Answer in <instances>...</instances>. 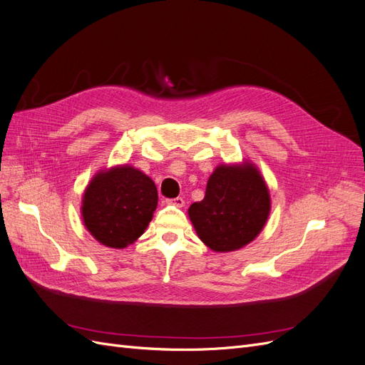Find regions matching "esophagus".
Segmentation results:
<instances>
[{"label":"esophagus","instance_id":"obj_1","mask_svg":"<svg viewBox=\"0 0 365 365\" xmlns=\"http://www.w3.org/2000/svg\"><path fill=\"white\" fill-rule=\"evenodd\" d=\"M165 202H168L169 205H175V207H180V208L184 207V204H185L182 197H180V196L178 197H172V200H168Z\"/></svg>","mask_w":365,"mask_h":365}]
</instances>
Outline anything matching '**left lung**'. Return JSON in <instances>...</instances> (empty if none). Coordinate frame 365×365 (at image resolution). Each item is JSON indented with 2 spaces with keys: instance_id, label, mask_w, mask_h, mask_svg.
Instances as JSON below:
<instances>
[{
  "instance_id": "8db88e82",
  "label": "left lung",
  "mask_w": 365,
  "mask_h": 365,
  "mask_svg": "<svg viewBox=\"0 0 365 365\" xmlns=\"http://www.w3.org/2000/svg\"><path fill=\"white\" fill-rule=\"evenodd\" d=\"M269 210L268 187L252 164H220L208 178L204 200L190 205L189 216L208 248L227 252L256 239Z\"/></svg>"
}]
</instances>
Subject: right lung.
<instances>
[{"label":"right lung","instance_id":"add662e5","mask_svg":"<svg viewBox=\"0 0 365 365\" xmlns=\"http://www.w3.org/2000/svg\"><path fill=\"white\" fill-rule=\"evenodd\" d=\"M158 204L155 182L130 165L98 172L82 200L86 230L109 248H125L145 233Z\"/></svg>","mask_w":365,"mask_h":365}]
</instances>
